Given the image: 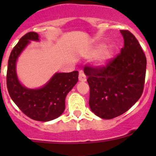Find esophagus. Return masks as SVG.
<instances>
[{
    "mask_svg": "<svg viewBox=\"0 0 156 156\" xmlns=\"http://www.w3.org/2000/svg\"><path fill=\"white\" fill-rule=\"evenodd\" d=\"M78 78H79V81H87V77H86V75L84 73V72H82V71H81V72H79V77H78Z\"/></svg>",
    "mask_w": 156,
    "mask_h": 156,
    "instance_id": "34e87169",
    "label": "esophagus"
}]
</instances>
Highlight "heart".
<instances>
[{
    "mask_svg": "<svg viewBox=\"0 0 156 156\" xmlns=\"http://www.w3.org/2000/svg\"><path fill=\"white\" fill-rule=\"evenodd\" d=\"M103 45L100 44L97 47L95 50L93 51V55H97L95 57V62L97 65H104L106 62L112 57L113 53L112 48L110 47H105L103 48Z\"/></svg>",
    "mask_w": 156,
    "mask_h": 156,
    "instance_id": "obj_1",
    "label": "heart"
}]
</instances>
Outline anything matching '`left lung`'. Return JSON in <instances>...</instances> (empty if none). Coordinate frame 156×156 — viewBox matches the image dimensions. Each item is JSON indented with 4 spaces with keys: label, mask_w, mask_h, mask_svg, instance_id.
I'll list each match as a JSON object with an SVG mask.
<instances>
[{
    "label": "left lung",
    "mask_w": 156,
    "mask_h": 156,
    "mask_svg": "<svg viewBox=\"0 0 156 156\" xmlns=\"http://www.w3.org/2000/svg\"><path fill=\"white\" fill-rule=\"evenodd\" d=\"M124 47L106 65H86L84 72L90 87L91 111L103 119L127 112L143 94L146 58L140 44L128 30H121Z\"/></svg>",
    "instance_id": "8db88e82"
}]
</instances>
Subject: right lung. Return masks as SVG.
<instances>
[{
	"instance_id": "right-lung-1",
	"label": "right lung",
	"mask_w": 156,
	"mask_h": 156,
	"mask_svg": "<svg viewBox=\"0 0 156 156\" xmlns=\"http://www.w3.org/2000/svg\"><path fill=\"white\" fill-rule=\"evenodd\" d=\"M36 32H28L20 38L11 51L7 72V87L12 101L30 119L40 122L53 120L65 110L67 94L78 80V72L56 73L43 87L31 90L23 87L16 72V62L19 55L29 43L38 41Z\"/></svg>"
}]
</instances>
